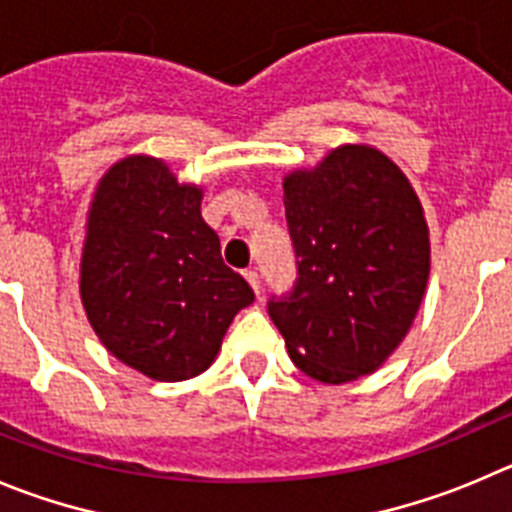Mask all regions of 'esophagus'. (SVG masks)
<instances>
[{
	"instance_id": "obj_1",
	"label": "esophagus",
	"mask_w": 512,
	"mask_h": 512,
	"mask_svg": "<svg viewBox=\"0 0 512 512\" xmlns=\"http://www.w3.org/2000/svg\"><path fill=\"white\" fill-rule=\"evenodd\" d=\"M245 280L250 283V288L255 290V295H260V275L255 270H245Z\"/></svg>"
}]
</instances>
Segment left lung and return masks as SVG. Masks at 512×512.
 Wrapping results in <instances>:
<instances>
[{"label": "left lung", "instance_id": "8db88e82", "mask_svg": "<svg viewBox=\"0 0 512 512\" xmlns=\"http://www.w3.org/2000/svg\"><path fill=\"white\" fill-rule=\"evenodd\" d=\"M298 262L288 298L270 300L293 364L348 384L386 364L412 328L432 265L424 207L407 174L369 143L331 148L285 174Z\"/></svg>", "mask_w": 512, "mask_h": 512}]
</instances>
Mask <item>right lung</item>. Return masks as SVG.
I'll use <instances>...</instances> for the list:
<instances>
[{"mask_svg":"<svg viewBox=\"0 0 512 512\" xmlns=\"http://www.w3.org/2000/svg\"><path fill=\"white\" fill-rule=\"evenodd\" d=\"M202 184L131 154L95 184L80 252V300L108 353L154 381L214 364L234 315L255 300L202 219Z\"/></svg>","mask_w":512,"mask_h":512,"instance_id":"add662e5","label":"right lung"}]
</instances>
